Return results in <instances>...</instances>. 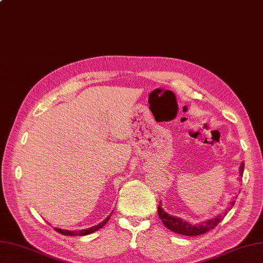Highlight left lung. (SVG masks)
I'll use <instances>...</instances> for the list:
<instances>
[{
	"label": "left lung",
	"mask_w": 263,
	"mask_h": 263,
	"mask_svg": "<svg viewBox=\"0 0 263 263\" xmlns=\"http://www.w3.org/2000/svg\"><path fill=\"white\" fill-rule=\"evenodd\" d=\"M244 172V161L241 163L240 166V176L243 175ZM235 198L236 196H234L232 198V200L230 201L229 206L227 207V210L224 211L223 215H218L216 217H213L211 219H206L203 223L200 224H196V225H193L191 223H188L184 219H181L179 217H176V216H172L169 215L167 212H164L162 210L161 205V201H160V205L158 206V214H159V217L162 221L163 225L166 227L167 229H169L170 231L175 232L177 234H181V235H187V236H196V235H201L204 233H207V232L211 231L214 229L216 225L222 221L223 217L228 214V212L232 209V207L234 206L235 203Z\"/></svg>",
	"instance_id": "left-lung-1"
}]
</instances>
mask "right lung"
Listing matches in <instances>:
<instances>
[{
    "mask_svg": "<svg viewBox=\"0 0 263 263\" xmlns=\"http://www.w3.org/2000/svg\"><path fill=\"white\" fill-rule=\"evenodd\" d=\"M109 217H111V215H108L105 219H104L103 222H101L100 224L97 225H94V227H91L89 229H85V230H81V231H68V230H62V229H54L56 230L58 233L63 234V235H68V236H75V235H79V236H84V235H87V234H90V233H94L95 231L102 229L104 225H105L107 222Z\"/></svg>",
    "mask_w": 263,
    "mask_h": 263,
    "instance_id": "1",
    "label": "right lung"
}]
</instances>
